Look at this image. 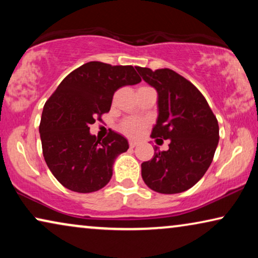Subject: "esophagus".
Wrapping results in <instances>:
<instances>
[{
  "instance_id": "34e87169",
  "label": "esophagus",
  "mask_w": 258,
  "mask_h": 258,
  "mask_svg": "<svg viewBox=\"0 0 258 258\" xmlns=\"http://www.w3.org/2000/svg\"><path fill=\"white\" fill-rule=\"evenodd\" d=\"M137 144H139V142H136V141H129V146L130 148H135Z\"/></svg>"
}]
</instances>
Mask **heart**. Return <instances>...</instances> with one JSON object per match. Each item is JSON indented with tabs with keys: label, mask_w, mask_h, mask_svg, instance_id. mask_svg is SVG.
Returning a JSON list of instances; mask_svg holds the SVG:
<instances>
[{
	"label": "heart",
	"mask_w": 258,
	"mask_h": 258,
	"mask_svg": "<svg viewBox=\"0 0 258 258\" xmlns=\"http://www.w3.org/2000/svg\"><path fill=\"white\" fill-rule=\"evenodd\" d=\"M146 128V122L140 118L124 119L121 124V130L128 136H139Z\"/></svg>",
	"instance_id": "heart-1"
}]
</instances>
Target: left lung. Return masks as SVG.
Listing matches in <instances>:
<instances>
[{"label": "left lung", "instance_id": "left-lung-1", "mask_svg": "<svg viewBox=\"0 0 258 258\" xmlns=\"http://www.w3.org/2000/svg\"><path fill=\"white\" fill-rule=\"evenodd\" d=\"M144 82L157 91V119L151 137L170 140L169 149L155 148L143 162L142 178L154 191L178 194L196 184L213 162L218 122L200 90L170 69L136 67Z\"/></svg>", "mask_w": 258, "mask_h": 258}]
</instances>
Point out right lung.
Returning <instances> with one entry per match:
<instances>
[{"mask_svg":"<svg viewBox=\"0 0 258 258\" xmlns=\"http://www.w3.org/2000/svg\"><path fill=\"white\" fill-rule=\"evenodd\" d=\"M140 82L133 66L88 62L70 73L45 102L40 124L43 157L67 189L93 192L110 181L116 157L129 149L128 140L115 132L97 140L90 124L110 110L116 90Z\"/></svg>","mask_w":258,"mask_h":258,"instance_id":"1","label":"right lung"}]
</instances>
